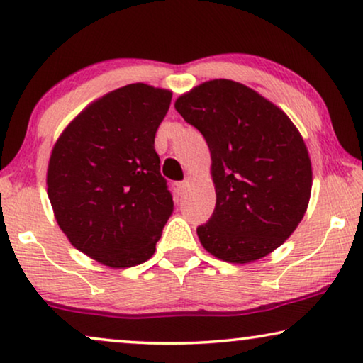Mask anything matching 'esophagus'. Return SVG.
<instances>
[{"instance_id":"esophagus-1","label":"esophagus","mask_w":363,"mask_h":363,"mask_svg":"<svg viewBox=\"0 0 363 363\" xmlns=\"http://www.w3.org/2000/svg\"><path fill=\"white\" fill-rule=\"evenodd\" d=\"M188 185H190V180H188V178H186V180L175 183V185H173V186H175V190H177L178 195L183 196V195H185V193H186V188H188Z\"/></svg>"}]
</instances>
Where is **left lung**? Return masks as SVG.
<instances>
[{
	"mask_svg": "<svg viewBox=\"0 0 363 363\" xmlns=\"http://www.w3.org/2000/svg\"><path fill=\"white\" fill-rule=\"evenodd\" d=\"M175 108L211 153L216 206L196 228L203 247L235 264L267 256L294 233L309 205L304 138L279 107L230 79L193 87Z\"/></svg>",
	"mask_w": 363,
	"mask_h": 363,
	"instance_id": "obj_1",
	"label": "left lung"
}]
</instances>
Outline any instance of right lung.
<instances>
[{"instance_id": "right-lung-1", "label": "right lung", "mask_w": 363, "mask_h": 363, "mask_svg": "<svg viewBox=\"0 0 363 363\" xmlns=\"http://www.w3.org/2000/svg\"><path fill=\"white\" fill-rule=\"evenodd\" d=\"M170 102L167 89L128 84L89 104L54 143V216L71 245L104 266L150 259L173 213L153 147Z\"/></svg>"}]
</instances>
